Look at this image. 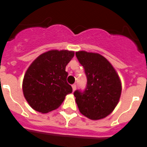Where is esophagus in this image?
Masks as SVG:
<instances>
[{"label": "esophagus", "mask_w": 147, "mask_h": 147, "mask_svg": "<svg viewBox=\"0 0 147 147\" xmlns=\"http://www.w3.org/2000/svg\"><path fill=\"white\" fill-rule=\"evenodd\" d=\"M72 90H73V91H75V90H76V84H73V85H72Z\"/></svg>", "instance_id": "1"}]
</instances>
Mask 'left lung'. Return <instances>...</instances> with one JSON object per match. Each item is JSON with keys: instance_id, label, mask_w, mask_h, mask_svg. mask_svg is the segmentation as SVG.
Instances as JSON below:
<instances>
[{"instance_id": "1", "label": "left lung", "mask_w": 147, "mask_h": 147, "mask_svg": "<svg viewBox=\"0 0 147 147\" xmlns=\"http://www.w3.org/2000/svg\"><path fill=\"white\" fill-rule=\"evenodd\" d=\"M78 61L84 67L87 79L84 91L74 92L81 113L90 120L105 118L113 111L121 94L118 74L108 60L99 53L79 51Z\"/></svg>"}]
</instances>
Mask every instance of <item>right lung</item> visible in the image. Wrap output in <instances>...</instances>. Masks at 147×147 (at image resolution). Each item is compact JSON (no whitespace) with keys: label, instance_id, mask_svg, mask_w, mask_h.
Here are the masks:
<instances>
[{"label":"right lung","instance_id":"1","mask_svg":"<svg viewBox=\"0 0 147 147\" xmlns=\"http://www.w3.org/2000/svg\"><path fill=\"white\" fill-rule=\"evenodd\" d=\"M74 54L68 50H49L32 62L23 81L24 95L31 108L49 113L57 109L65 96L72 92L65 67Z\"/></svg>","mask_w":147,"mask_h":147}]
</instances>
